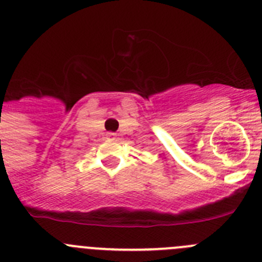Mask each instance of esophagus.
Masks as SVG:
<instances>
[{"mask_svg": "<svg viewBox=\"0 0 262 262\" xmlns=\"http://www.w3.org/2000/svg\"><path fill=\"white\" fill-rule=\"evenodd\" d=\"M107 136H108V137H110V138H115L116 133H113V132H110V133H107Z\"/></svg>", "mask_w": 262, "mask_h": 262, "instance_id": "esophagus-1", "label": "esophagus"}]
</instances>
